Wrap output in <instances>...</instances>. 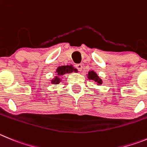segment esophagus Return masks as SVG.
I'll use <instances>...</instances> for the list:
<instances>
[{"label": "esophagus", "mask_w": 147, "mask_h": 147, "mask_svg": "<svg viewBox=\"0 0 147 147\" xmlns=\"http://www.w3.org/2000/svg\"><path fill=\"white\" fill-rule=\"evenodd\" d=\"M75 68H77L78 69V71H82V69H83V66H82V64H76L75 65Z\"/></svg>", "instance_id": "obj_1"}]
</instances>
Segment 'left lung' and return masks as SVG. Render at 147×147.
I'll return each mask as SVG.
<instances>
[{"mask_svg": "<svg viewBox=\"0 0 147 147\" xmlns=\"http://www.w3.org/2000/svg\"><path fill=\"white\" fill-rule=\"evenodd\" d=\"M87 75H88V76H87L88 77V78L89 79V80H93L95 83H96V85L100 86L102 83V79L100 78V77L98 76V75H97V74H96L94 70L89 71Z\"/></svg>", "mask_w": 147, "mask_h": 147, "instance_id": "left-lung-1", "label": "left lung"}]
</instances>
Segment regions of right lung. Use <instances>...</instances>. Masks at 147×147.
I'll use <instances>...</instances> for the list:
<instances>
[{"label": "right lung", "instance_id": "obj_1", "mask_svg": "<svg viewBox=\"0 0 147 147\" xmlns=\"http://www.w3.org/2000/svg\"><path fill=\"white\" fill-rule=\"evenodd\" d=\"M78 72V69L74 68L72 65L60 66L55 70L56 76L53 80H51V83L53 84H59L61 81V77L65 74L72 73V72Z\"/></svg>", "mask_w": 147, "mask_h": 147}]
</instances>
